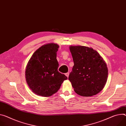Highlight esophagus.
I'll use <instances>...</instances> for the list:
<instances>
[{
	"label": "esophagus",
	"mask_w": 126,
	"mask_h": 126,
	"mask_svg": "<svg viewBox=\"0 0 126 126\" xmlns=\"http://www.w3.org/2000/svg\"><path fill=\"white\" fill-rule=\"evenodd\" d=\"M69 72H67V73H65V75H66L67 77H68V76H69Z\"/></svg>",
	"instance_id": "esophagus-1"
}]
</instances>
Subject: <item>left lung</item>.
<instances>
[{
	"mask_svg": "<svg viewBox=\"0 0 126 126\" xmlns=\"http://www.w3.org/2000/svg\"><path fill=\"white\" fill-rule=\"evenodd\" d=\"M74 66L69 76L75 92L82 96L99 93L105 87L108 69L99 53L93 48L82 46L69 47Z\"/></svg>",
	"mask_w": 126,
	"mask_h": 126,
	"instance_id": "1",
	"label": "left lung"
}]
</instances>
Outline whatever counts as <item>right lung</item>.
Instances as JSON below:
<instances>
[{
  "mask_svg": "<svg viewBox=\"0 0 126 126\" xmlns=\"http://www.w3.org/2000/svg\"><path fill=\"white\" fill-rule=\"evenodd\" d=\"M59 46L46 44L37 49L29 61L26 69L27 82L32 92L42 96H50L57 93L67 79L58 71L57 52Z\"/></svg>",
  "mask_w": 126,
  "mask_h": 126,
  "instance_id": "right-lung-1",
  "label": "right lung"
}]
</instances>
